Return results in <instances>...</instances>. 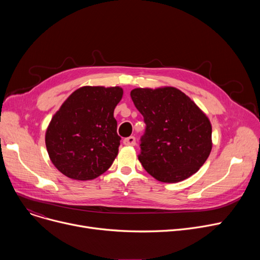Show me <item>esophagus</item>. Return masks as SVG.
I'll return each instance as SVG.
<instances>
[{
  "label": "esophagus",
  "instance_id": "esophagus-1",
  "mask_svg": "<svg viewBox=\"0 0 260 260\" xmlns=\"http://www.w3.org/2000/svg\"><path fill=\"white\" fill-rule=\"evenodd\" d=\"M123 144H124V145H135L136 144V139H135L134 136H129V137H127V138L123 140Z\"/></svg>",
  "mask_w": 260,
  "mask_h": 260
}]
</instances>
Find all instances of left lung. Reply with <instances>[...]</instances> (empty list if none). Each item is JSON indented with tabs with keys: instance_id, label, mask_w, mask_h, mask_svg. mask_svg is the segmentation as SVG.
<instances>
[{
	"instance_id": "obj_1",
	"label": "left lung",
	"mask_w": 260,
	"mask_h": 260,
	"mask_svg": "<svg viewBox=\"0 0 260 260\" xmlns=\"http://www.w3.org/2000/svg\"><path fill=\"white\" fill-rule=\"evenodd\" d=\"M131 97L146 125L138 155L144 170L168 183L194 175L212 149V125L206 114L175 87L135 88Z\"/></svg>"
}]
</instances>
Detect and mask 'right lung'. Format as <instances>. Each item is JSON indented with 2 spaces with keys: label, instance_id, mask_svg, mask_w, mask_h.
<instances>
[{
  "label": "right lung",
  "instance_id": "add662e5",
  "mask_svg": "<svg viewBox=\"0 0 260 260\" xmlns=\"http://www.w3.org/2000/svg\"><path fill=\"white\" fill-rule=\"evenodd\" d=\"M122 94L119 86H83L52 117L46 148L53 166L68 178L91 180L113 165L121 140L114 111Z\"/></svg>",
  "mask_w": 260,
  "mask_h": 260
}]
</instances>
